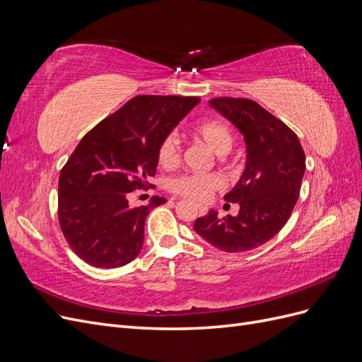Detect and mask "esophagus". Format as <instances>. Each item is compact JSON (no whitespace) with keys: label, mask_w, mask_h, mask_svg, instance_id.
Returning a JSON list of instances; mask_svg holds the SVG:
<instances>
[{"label":"esophagus","mask_w":362,"mask_h":362,"mask_svg":"<svg viewBox=\"0 0 362 362\" xmlns=\"http://www.w3.org/2000/svg\"><path fill=\"white\" fill-rule=\"evenodd\" d=\"M198 208H199V214H201V216H204V214H206V208H205V206H202V205H199V206H198Z\"/></svg>","instance_id":"34e87169"}]
</instances>
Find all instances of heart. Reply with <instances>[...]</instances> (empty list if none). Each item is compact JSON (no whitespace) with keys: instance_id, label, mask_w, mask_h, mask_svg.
Masks as SVG:
<instances>
[{"instance_id":"1","label":"heart","mask_w":362,"mask_h":362,"mask_svg":"<svg viewBox=\"0 0 362 362\" xmlns=\"http://www.w3.org/2000/svg\"><path fill=\"white\" fill-rule=\"evenodd\" d=\"M193 136L214 151L217 156H223L234 144L233 131L222 120L210 119L193 128ZM157 160L161 168H173L180 160L178 141L173 136L164 139L157 151ZM222 178L218 175H181L170 181V190L193 201H206L222 187Z\"/></svg>"}]
</instances>
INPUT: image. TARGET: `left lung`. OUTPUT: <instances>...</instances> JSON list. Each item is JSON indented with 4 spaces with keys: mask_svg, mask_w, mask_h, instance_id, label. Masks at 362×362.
<instances>
[{
    "mask_svg": "<svg viewBox=\"0 0 362 362\" xmlns=\"http://www.w3.org/2000/svg\"><path fill=\"white\" fill-rule=\"evenodd\" d=\"M210 105L238 128L246 141V168L226 202L240 205L237 216L210 210L193 229L225 252H246L275 237L298 202L305 154L293 131L246 98H213Z\"/></svg>",
    "mask_w": 362,
    "mask_h": 362,
    "instance_id": "obj_1",
    "label": "left lung"
}]
</instances>
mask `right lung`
<instances>
[{
    "mask_svg": "<svg viewBox=\"0 0 362 362\" xmlns=\"http://www.w3.org/2000/svg\"><path fill=\"white\" fill-rule=\"evenodd\" d=\"M201 100L139 95L87 133L59 178V223L71 249L87 264L122 267L144 246L146 216L164 204L131 208L128 194L146 189L157 172L161 141Z\"/></svg>",
    "mask_w": 362,
    "mask_h": 362,
    "instance_id": "add662e5",
    "label": "right lung"
}]
</instances>
